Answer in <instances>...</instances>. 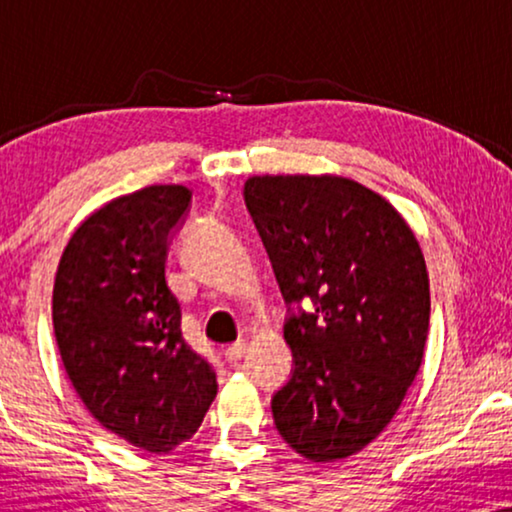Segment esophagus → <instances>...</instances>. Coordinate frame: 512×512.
<instances>
[{"label": "esophagus", "instance_id": "1", "mask_svg": "<svg viewBox=\"0 0 512 512\" xmlns=\"http://www.w3.org/2000/svg\"><path fill=\"white\" fill-rule=\"evenodd\" d=\"M244 352H247V342L244 340H240V342H235V345H230L228 349H226V361L228 363H237L244 356Z\"/></svg>", "mask_w": 512, "mask_h": 512}]
</instances>
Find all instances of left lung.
<instances>
[{
  "mask_svg": "<svg viewBox=\"0 0 512 512\" xmlns=\"http://www.w3.org/2000/svg\"><path fill=\"white\" fill-rule=\"evenodd\" d=\"M244 202L289 305L291 380L272 396L286 443L310 461L363 450L401 408L424 359L429 272L382 195L333 174H263ZM310 299L305 313L291 304Z\"/></svg>",
  "mask_w": 512,
  "mask_h": 512,
  "instance_id": "obj_1",
  "label": "left lung"
}]
</instances>
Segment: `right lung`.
Wrapping results in <instances>:
<instances>
[{"label": "right lung", "mask_w": 512, "mask_h": 512, "mask_svg": "<svg viewBox=\"0 0 512 512\" xmlns=\"http://www.w3.org/2000/svg\"><path fill=\"white\" fill-rule=\"evenodd\" d=\"M191 207L186 186H146L74 230L53 286V331L72 387L104 429L146 452L198 431L216 373L181 335L167 247Z\"/></svg>", "instance_id": "1"}]
</instances>
